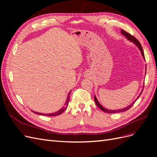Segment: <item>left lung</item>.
I'll list each match as a JSON object with an SVG mask.
<instances>
[{
	"instance_id": "obj_1",
	"label": "left lung",
	"mask_w": 157,
	"mask_h": 157,
	"mask_svg": "<svg viewBox=\"0 0 157 157\" xmlns=\"http://www.w3.org/2000/svg\"><path fill=\"white\" fill-rule=\"evenodd\" d=\"M121 33H122V35H124L127 39L129 40H130V41H132V42H134V44H136V46L138 47L139 48V49L140 50V51H141V54H142V56H143V57H144V58L145 59V56H144V50H143V48H142V46H141V44H140V42H139V40H137V39H136V38L134 37V36H133L132 35H131L130 33H127L126 31H125L124 30H123V29H122L121 30ZM141 94H140V96H138V98H140V95H141ZM137 99H136V100H137ZM94 100H95V102H96V104L97 105V106L100 109H101V110L103 111H104V112H105V113H121V112H124V111H126L127 110H128V109H129L133 105H134V103L136 102V101H134V102H133L130 105H129L128 107H126V108H124V109H118V110H108V109H105L104 107H103L100 104H99V103L98 102V101L97 100V99H96V96H94Z\"/></svg>"
}]
</instances>
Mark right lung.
Masks as SVG:
<instances>
[{"instance_id":"obj_1","label":"right lung","mask_w":157,"mask_h":157,"mask_svg":"<svg viewBox=\"0 0 157 157\" xmlns=\"http://www.w3.org/2000/svg\"><path fill=\"white\" fill-rule=\"evenodd\" d=\"M70 92L68 94V96H67V100H66V102H65V106L63 107L62 108H61L60 110H59L58 111H57L56 113H51V114H44V113H36L35 111H33L34 113H36V114H38V115H44V116H49V117H55V116H58V115H61V113H62L63 112H64L65 111V109H67V106H68V104H69V96H70Z\"/></svg>"}]
</instances>
